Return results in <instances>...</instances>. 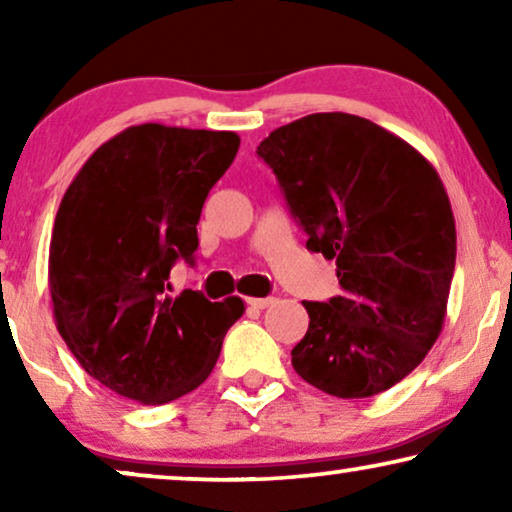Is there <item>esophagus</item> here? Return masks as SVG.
I'll return each mask as SVG.
<instances>
[{
	"instance_id": "esophagus-1",
	"label": "esophagus",
	"mask_w": 512,
	"mask_h": 512,
	"mask_svg": "<svg viewBox=\"0 0 512 512\" xmlns=\"http://www.w3.org/2000/svg\"><path fill=\"white\" fill-rule=\"evenodd\" d=\"M249 307H254V310H265V307H270L275 303V298H249L247 300Z\"/></svg>"
}]
</instances>
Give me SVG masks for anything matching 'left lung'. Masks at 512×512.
<instances>
[{"label": "left lung", "mask_w": 512, "mask_h": 512, "mask_svg": "<svg viewBox=\"0 0 512 512\" xmlns=\"http://www.w3.org/2000/svg\"><path fill=\"white\" fill-rule=\"evenodd\" d=\"M307 249L335 261L342 296L307 303L296 373L326 394L368 398L415 370L443 331L457 258L438 172L401 137L342 114H310L258 146Z\"/></svg>", "instance_id": "left-lung-1"}]
</instances>
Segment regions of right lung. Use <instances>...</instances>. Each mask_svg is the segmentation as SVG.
I'll return each instance as SVG.
<instances>
[{"label": "right lung", "instance_id": "right-lung-1", "mask_svg": "<svg viewBox=\"0 0 512 512\" xmlns=\"http://www.w3.org/2000/svg\"><path fill=\"white\" fill-rule=\"evenodd\" d=\"M240 137L132 125L86 160L60 202L48 254L55 326L81 368L118 396L163 405L198 389L242 298L170 296L177 258L193 263L198 221Z\"/></svg>", "mask_w": 512, "mask_h": 512}]
</instances>
